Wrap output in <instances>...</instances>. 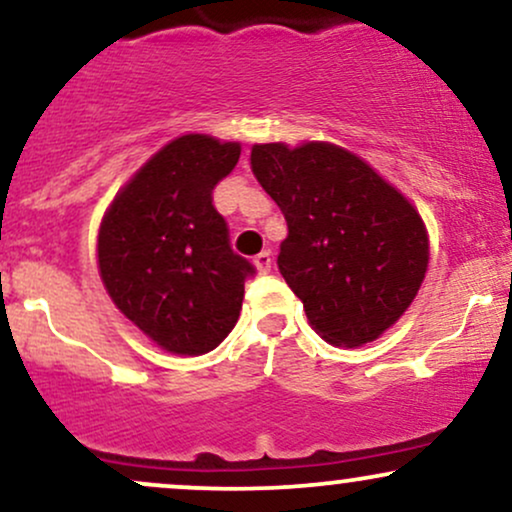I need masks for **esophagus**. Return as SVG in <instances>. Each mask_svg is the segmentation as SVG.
<instances>
[{
    "instance_id": "34e87169",
    "label": "esophagus",
    "mask_w": 512,
    "mask_h": 512,
    "mask_svg": "<svg viewBox=\"0 0 512 512\" xmlns=\"http://www.w3.org/2000/svg\"><path fill=\"white\" fill-rule=\"evenodd\" d=\"M255 267L260 274L272 272V252H267V250L260 252V255L255 257Z\"/></svg>"
}]
</instances>
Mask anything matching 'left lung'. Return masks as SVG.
Returning a JSON list of instances; mask_svg holds the SVG:
<instances>
[{
    "label": "left lung",
    "instance_id": "1",
    "mask_svg": "<svg viewBox=\"0 0 512 512\" xmlns=\"http://www.w3.org/2000/svg\"><path fill=\"white\" fill-rule=\"evenodd\" d=\"M250 164L286 217L276 264L312 329L348 348L379 338L427 274L429 238L417 209L331 143L255 145Z\"/></svg>",
    "mask_w": 512,
    "mask_h": 512
}]
</instances>
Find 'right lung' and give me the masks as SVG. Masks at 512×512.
Instances as JSON below:
<instances>
[{"instance_id": "right-lung-1", "label": "right lung", "mask_w": 512, "mask_h": 512, "mask_svg": "<svg viewBox=\"0 0 512 512\" xmlns=\"http://www.w3.org/2000/svg\"><path fill=\"white\" fill-rule=\"evenodd\" d=\"M240 145L188 133L164 145L114 197L97 262L121 315L159 348L209 353L231 334L255 274L229 243L212 190L238 164Z\"/></svg>"}]
</instances>
